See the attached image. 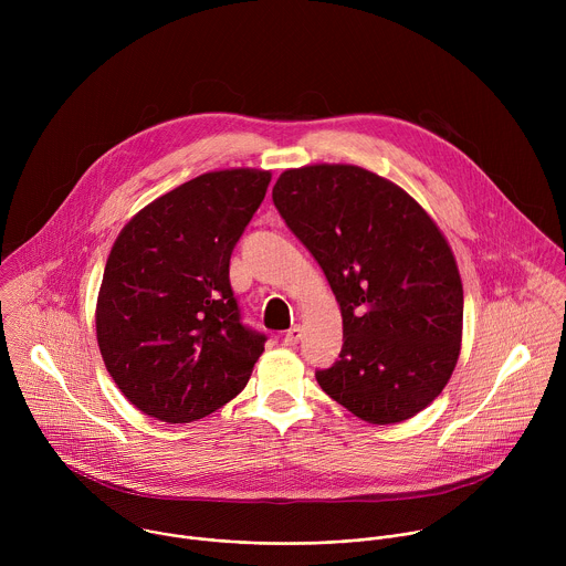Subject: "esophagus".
I'll return each instance as SVG.
<instances>
[{
	"instance_id": "34e87169",
	"label": "esophagus",
	"mask_w": 566,
	"mask_h": 566,
	"mask_svg": "<svg viewBox=\"0 0 566 566\" xmlns=\"http://www.w3.org/2000/svg\"><path fill=\"white\" fill-rule=\"evenodd\" d=\"M300 338H302V329H300V327H293V329H289V332L284 334L282 343H284L286 347H295V345L300 343Z\"/></svg>"
}]
</instances>
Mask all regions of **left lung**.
<instances>
[{"label": "left lung", "instance_id": "8db88e82", "mask_svg": "<svg viewBox=\"0 0 566 566\" xmlns=\"http://www.w3.org/2000/svg\"><path fill=\"white\" fill-rule=\"evenodd\" d=\"M273 203L340 304L343 349L319 387L374 426L408 421L443 391L463 329L448 239L396 184L358 166L284 170Z\"/></svg>", "mask_w": 566, "mask_h": 566}]
</instances>
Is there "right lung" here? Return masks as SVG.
Here are the masks:
<instances>
[{
    "label": "right lung",
    "instance_id": "1",
    "mask_svg": "<svg viewBox=\"0 0 566 566\" xmlns=\"http://www.w3.org/2000/svg\"><path fill=\"white\" fill-rule=\"evenodd\" d=\"M271 172H206L136 212L107 258L96 338L143 415L190 423L247 387L266 336L241 325L228 266Z\"/></svg>",
    "mask_w": 566,
    "mask_h": 566
}]
</instances>
